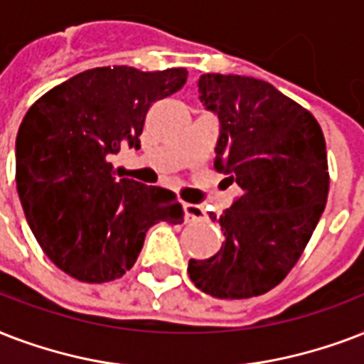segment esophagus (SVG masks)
<instances>
[{
	"label": "esophagus",
	"instance_id": "esophagus-1",
	"mask_svg": "<svg viewBox=\"0 0 364 364\" xmlns=\"http://www.w3.org/2000/svg\"><path fill=\"white\" fill-rule=\"evenodd\" d=\"M184 214L188 222L205 220V210L199 205H193V203H184Z\"/></svg>",
	"mask_w": 364,
	"mask_h": 364
}]
</instances>
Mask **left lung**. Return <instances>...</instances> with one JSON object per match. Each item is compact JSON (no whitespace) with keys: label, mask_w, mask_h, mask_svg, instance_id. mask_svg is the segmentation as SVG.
<instances>
[{"label":"left lung","mask_w":364,"mask_h":364,"mask_svg":"<svg viewBox=\"0 0 364 364\" xmlns=\"http://www.w3.org/2000/svg\"><path fill=\"white\" fill-rule=\"evenodd\" d=\"M197 87L220 123L214 167L243 191L220 218L210 213L226 241L213 258L190 260L188 273L214 298L260 296L287 277L325 210V136L267 81L203 74Z\"/></svg>","instance_id":"8db88e82"}]
</instances>
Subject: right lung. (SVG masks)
Instances as JSON below:
<instances>
[{
	"label": "right lung",
	"instance_id": "obj_1",
	"mask_svg": "<svg viewBox=\"0 0 364 364\" xmlns=\"http://www.w3.org/2000/svg\"><path fill=\"white\" fill-rule=\"evenodd\" d=\"M186 77V68H95L50 89L24 115L16 191L39 247L77 281L121 277L154 224L184 220L173 191L117 178L112 157L140 148L150 106Z\"/></svg>",
	"mask_w": 364,
	"mask_h": 364
}]
</instances>
